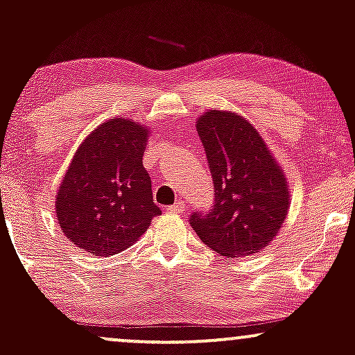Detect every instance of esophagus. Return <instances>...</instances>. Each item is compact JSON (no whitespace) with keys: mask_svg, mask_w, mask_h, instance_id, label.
I'll list each match as a JSON object with an SVG mask.
<instances>
[{"mask_svg":"<svg viewBox=\"0 0 355 355\" xmlns=\"http://www.w3.org/2000/svg\"><path fill=\"white\" fill-rule=\"evenodd\" d=\"M170 211V214H183V210H185V203H183L182 200H178L177 203H173V205H170L168 209H166Z\"/></svg>","mask_w":355,"mask_h":355,"instance_id":"34e87169","label":"esophagus"}]
</instances>
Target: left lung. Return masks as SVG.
Returning a JSON list of instances; mask_svg holds the SVG:
<instances>
[{"mask_svg": "<svg viewBox=\"0 0 355 355\" xmlns=\"http://www.w3.org/2000/svg\"><path fill=\"white\" fill-rule=\"evenodd\" d=\"M214 180L210 211L190 217L203 243L223 257H247L267 247L287 217V178L257 128L243 116L209 110L197 120Z\"/></svg>", "mask_w": 355, "mask_h": 355, "instance_id": "1", "label": "left lung"}]
</instances>
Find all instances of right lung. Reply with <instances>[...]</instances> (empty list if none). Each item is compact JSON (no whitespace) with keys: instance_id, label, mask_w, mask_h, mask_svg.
<instances>
[{"instance_id":"add662e5","label":"right lung","mask_w":355,"mask_h":355,"mask_svg":"<svg viewBox=\"0 0 355 355\" xmlns=\"http://www.w3.org/2000/svg\"><path fill=\"white\" fill-rule=\"evenodd\" d=\"M145 126L112 118L85 138L55 198L61 232L96 257L120 254L162 214L145 170Z\"/></svg>"}]
</instances>
